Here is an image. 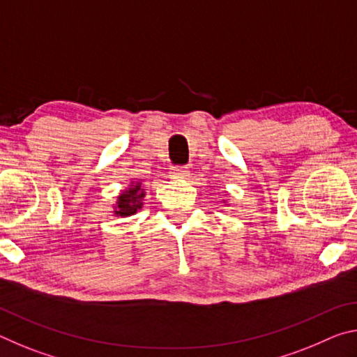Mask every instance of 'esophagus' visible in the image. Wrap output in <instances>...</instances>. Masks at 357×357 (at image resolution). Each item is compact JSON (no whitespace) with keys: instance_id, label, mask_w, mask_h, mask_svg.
<instances>
[{"instance_id":"34e87169","label":"esophagus","mask_w":357,"mask_h":357,"mask_svg":"<svg viewBox=\"0 0 357 357\" xmlns=\"http://www.w3.org/2000/svg\"><path fill=\"white\" fill-rule=\"evenodd\" d=\"M189 174H190V172L187 167H173L170 172V176L173 179H185Z\"/></svg>"}]
</instances>
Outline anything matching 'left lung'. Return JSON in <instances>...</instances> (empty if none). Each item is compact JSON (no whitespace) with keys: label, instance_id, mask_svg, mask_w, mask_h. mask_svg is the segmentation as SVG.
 Masks as SVG:
<instances>
[{"label":"left lung","instance_id":"8db88e82","mask_svg":"<svg viewBox=\"0 0 357 357\" xmlns=\"http://www.w3.org/2000/svg\"><path fill=\"white\" fill-rule=\"evenodd\" d=\"M223 203H225V204H227V202H225V200H223Z\"/></svg>","mask_w":357,"mask_h":357}]
</instances>
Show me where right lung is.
I'll return each mask as SVG.
<instances>
[{
	"label": "right lung",
	"mask_w": 357,
	"mask_h": 357,
	"mask_svg": "<svg viewBox=\"0 0 357 357\" xmlns=\"http://www.w3.org/2000/svg\"><path fill=\"white\" fill-rule=\"evenodd\" d=\"M143 179L130 181L124 190H121L116 197V202L113 204V215L116 217H129L137 214L138 209L143 208L144 202V189H143Z\"/></svg>",
	"instance_id": "right-lung-1"
}]
</instances>
